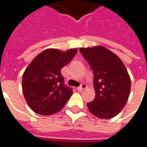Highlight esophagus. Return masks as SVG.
Returning <instances> with one entry per match:
<instances>
[{
	"instance_id": "obj_1",
	"label": "esophagus",
	"mask_w": 147,
	"mask_h": 147,
	"mask_svg": "<svg viewBox=\"0 0 147 147\" xmlns=\"http://www.w3.org/2000/svg\"><path fill=\"white\" fill-rule=\"evenodd\" d=\"M86 84H82V86H79L78 88H77V91H82L83 90H85V89H86Z\"/></svg>"
}]
</instances>
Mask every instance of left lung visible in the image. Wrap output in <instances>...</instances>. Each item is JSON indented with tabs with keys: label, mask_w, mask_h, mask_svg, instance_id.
Masks as SVG:
<instances>
[{
	"label": "left lung",
	"mask_w": 147,
	"mask_h": 147,
	"mask_svg": "<svg viewBox=\"0 0 147 147\" xmlns=\"http://www.w3.org/2000/svg\"><path fill=\"white\" fill-rule=\"evenodd\" d=\"M80 51L94 74L96 97L87 107L98 118H113L125 106L131 91V78L125 65L116 54L102 46L82 47Z\"/></svg>",
	"instance_id": "obj_1"
}]
</instances>
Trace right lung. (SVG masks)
<instances>
[{
    "mask_svg": "<svg viewBox=\"0 0 147 147\" xmlns=\"http://www.w3.org/2000/svg\"><path fill=\"white\" fill-rule=\"evenodd\" d=\"M77 52V49L62 51L47 49L36 56L22 76V91L30 108L36 113L49 116L60 111L72 95L64 85L61 70Z\"/></svg>",
    "mask_w": 147,
    "mask_h": 147,
    "instance_id": "right-lung-1",
    "label": "right lung"
}]
</instances>
